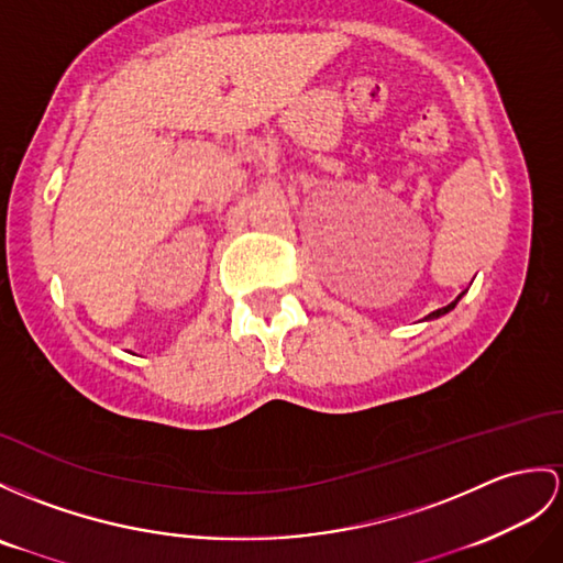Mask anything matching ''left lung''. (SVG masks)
Returning <instances> with one entry per match:
<instances>
[{
    "label": "left lung",
    "mask_w": 563,
    "mask_h": 563,
    "mask_svg": "<svg viewBox=\"0 0 563 563\" xmlns=\"http://www.w3.org/2000/svg\"><path fill=\"white\" fill-rule=\"evenodd\" d=\"M463 294H465V291H463ZM463 294H461V296H459L456 300H451V303H449V306H444V308H440V310H434V312H430V314H428V318H424V320H434V318H442V314H446L449 310H454V308H456V303H459V300L463 298Z\"/></svg>",
    "instance_id": "obj_1"
}]
</instances>
